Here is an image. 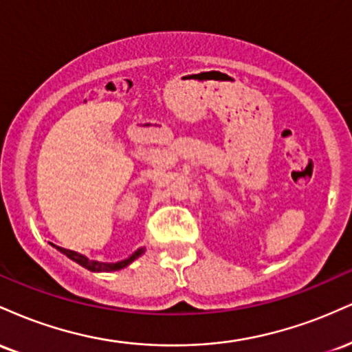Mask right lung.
<instances>
[{
  "label": "right lung",
  "instance_id": "add662e5",
  "mask_svg": "<svg viewBox=\"0 0 352 352\" xmlns=\"http://www.w3.org/2000/svg\"><path fill=\"white\" fill-rule=\"evenodd\" d=\"M51 246H54L58 252H60L63 254H66L67 258L72 261H76V263L82 266V268L89 270V272L92 273H109V272H119V270L125 268V266H129L132 263V261H135L137 258L142 256L145 253V248H137L134 253L131 254L129 258H125V260H120V261H116V263H104V261H98V260H91V258H87L86 254H80L78 252H72V250H67V248H63V246H58L54 243H51Z\"/></svg>",
  "mask_w": 352,
  "mask_h": 352
}]
</instances>
